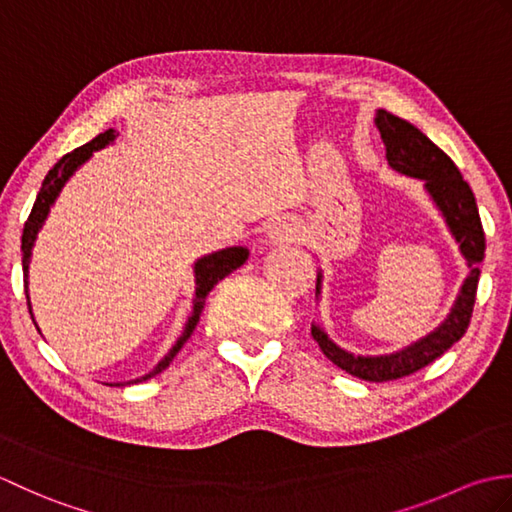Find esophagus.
Segmentation results:
<instances>
[{"mask_svg": "<svg viewBox=\"0 0 512 512\" xmlns=\"http://www.w3.org/2000/svg\"><path fill=\"white\" fill-rule=\"evenodd\" d=\"M301 231L297 222H292L290 217H281V220L273 222L266 231V244H288L299 239Z\"/></svg>", "mask_w": 512, "mask_h": 512, "instance_id": "obj_1", "label": "esophagus"}]
</instances>
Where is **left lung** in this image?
<instances>
[{"mask_svg":"<svg viewBox=\"0 0 512 512\" xmlns=\"http://www.w3.org/2000/svg\"><path fill=\"white\" fill-rule=\"evenodd\" d=\"M374 123L385 143L389 167L398 171L400 176L422 180L424 191H427L431 202L436 204V209L444 217V224H447L455 244L460 246L466 266H469V275H466L447 319L427 336L409 343L407 347H400L396 352L376 356L352 354L343 350L341 345H336L321 325L312 323L314 341L319 343L321 352L336 367L345 369L347 374L356 378L369 380V383H385V380L418 372L420 367L436 361L453 343L462 339L471 323L486 239L475 195L469 184L464 182L460 169L453 165V160L438 145H433L418 127H413L394 114L378 110ZM321 284L323 273L319 270L317 297H321Z\"/></svg>","mask_w":512,"mask_h":512,"instance_id":"8db88e82","label":"left lung"}]
</instances>
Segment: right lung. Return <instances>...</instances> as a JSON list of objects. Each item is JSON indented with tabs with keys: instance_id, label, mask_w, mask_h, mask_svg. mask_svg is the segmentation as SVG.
<instances>
[{
	"instance_id": "obj_1",
	"label": "right lung",
	"mask_w": 512,
	"mask_h": 512,
	"mask_svg": "<svg viewBox=\"0 0 512 512\" xmlns=\"http://www.w3.org/2000/svg\"><path fill=\"white\" fill-rule=\"evenodd\" d=\"M116 136H118L116 129H107V132L92 138L90 143H85L83 147L70 151V154H65L57 162V165H54L48 171L46 180H43V184H41V189L37 193V200H35V204H32V211H30L28 222L24 226V235H21V253H24V257H21V266H24V284H26V299H28L30 317H32V306H30V295H28V268H30V255H32V246H35V242H37V235H39V231L43 228V224H46L52 204L57 202L61 189L65 187V182H68L74 176L76 169H79L81 165H85V162L92 158L94 151H99V149H105L107 145H112L114 140H116ZM246 259H248V248H244V246H228V248L215 250V253H209V255H204L200 259H195V264H193V275H195L193 310H191V317L187 319V323H184L182 334L178 336V341L173 343L171 350L160 358L158 365L151 369L149 374L140 376L136 380H129L127 385L143 383V380L160 374L162 369H167L171 365L173 358H176V354L182 350V345L189 341V336L193 334L195 325H198L200 314L204 310V303H206V297H209V292L217 286V281H222L226 275H231L233 270H237L239 266H244ZM32 321H35V317H32ZM112 385L121 387L123 383H112Z\"/></svg>"
}]
</instances>
